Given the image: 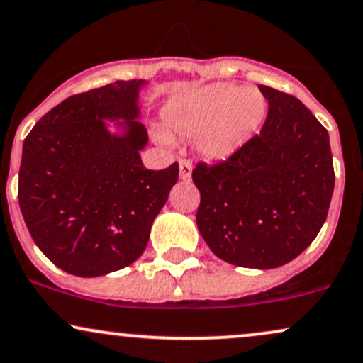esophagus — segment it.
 <instances>
[{"label": "esophagus", "instance_id": "34e87169", "mask_svg": "<svg viewBox=\"0 0 363 363\" xmlns=\"http://www.w3.org/2000/svg\"><path fill=\"white\" fill-rule=\"evenodd\" d=\"M191 172H192L191 160H181V162H179V177H181L182 181H191Z\"/></svg>", "mask_w": 363, "mask_h": 363}]
</instances>
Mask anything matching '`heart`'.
I'll use <instances>...</instances> for the list:
<instances>
[{
    "label": "heart",
    "instance_id": "obj_1",
    "mask_svg": "<svg viewBox=\"0 0 363 363\" xmlns=\"http://www.w3.org/2000/svg\"><path fill=\"white\" fill-rule=\"evenodd\" d=\"M268 105L255 89L211 85L172 100L164 110L169 134L197 137L201 152L209 159H228L238 152L264 122ZM160 140L167 142L166 135Z\"/></svg>",
    "mask_w": 363,
    "mask_h": 363
}]
</instances>
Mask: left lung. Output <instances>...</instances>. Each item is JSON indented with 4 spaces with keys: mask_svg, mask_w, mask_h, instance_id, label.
<instances>
[{
    "mask_svg": "<svg viewBox=\"0 0 363 363\" xmlns=\"http://www.w3.org/2000/svg\"><path fill=\"white\" fill-rule=\"evenodd\" d=\"M268 117L258 135L223 162H199L196 221L226 263L269 269L311 245L335 187L328 132L296 97L259 85Z\"/></svg>",
    "mask_w": 363,
    "mask_h": 363,
    "instance_id": "1",
    "label": "left lung"
}]
</instances>
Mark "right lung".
I'll return each mask as SVG.
<instances>
[{
	"label": "right lung",
	"mask_w": 363,
	"mask_h": 363,
	"mask_svg": "<svg viewBox=\"0 0 363 363\" xmlns=\"http://www.w3.org/2000/svg\"><path fill=\"white\" fill-rule=\"evenodd\" d=\"M144 80H117L63 100L23 142L18 201L41 253L63 272L94 278L132 264L177 182L179 164L145 169L139 117ZM102 118L116 120L112 135Z\"/></svg>",
	"instance_id": "right-lung-1"
}]
</instances>
